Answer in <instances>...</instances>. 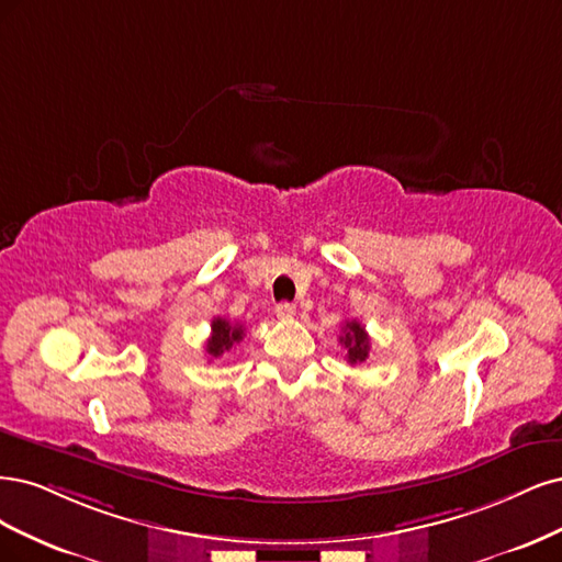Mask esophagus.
<instances>
[{
	"label": "esophagus",
	"instance_id": "1",
	"mask_svg": "<svg viewBox=\"0 0 562 562\" xmlns=\"http://www.w3.org/2000/svg\"><path fill=\"white\" fill-rule=\"evenodd\" d=\"M276 315H278L280 319H294L296 305H294V303H278V305H276Z\"/></svg>",
	"mask_w": 562,
	"mask_h": 562
}]
</instances>
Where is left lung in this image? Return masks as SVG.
<instances>
[{
  "label": "left lung",
  "mask_w": 562,
  "mask_h": 562,
  "mask_svg": "<svg viewBox=\"0 0 562 562\" xmlns=\"http://www.w3.org/2000/svg\"><path fill=\"white\" fill-rule=\"evenodd\" d=\"M338 340H340L342 350H346V359L350 361V364H364V361L369 359L371 338L357 319L346 322V327H342V336Z\"/></svg>",
  "instance_id": "1"
}]
</instances>
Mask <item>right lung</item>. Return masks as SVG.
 <instances>
[{
	"mask_svg": "<svg viewBox=\"0 0 562 562\" xmlns=\"http://www.w3.org/2000/svg\"><path fill=\"white\" fill-rule=\"evenodd\" d=\"M245 336L243 324H233L226 317H214L212 319V334L207 338L205 352L212 359H220L224 352H228L233 346H238Z\"/></svg>",
	"mask_w": 562,
	"mask_h": 562,
	"instance_id": "1",
	"label": "right lung"
}]
</instances>
